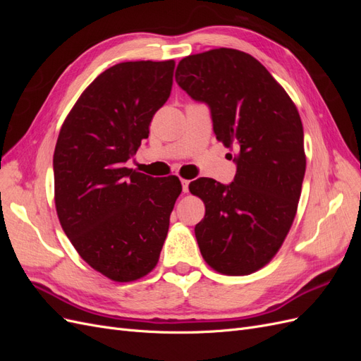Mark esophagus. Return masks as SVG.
<instances>
[{
    "instance_id": "obj_1",
    "label": "esophagus",
    "mask_w": 361,
    "mask_h": 361,
    "mask_svg": "<svg viewBox=\"0 0 361 361\" xmlns=\"http://www.w3.org/2000/svg\"><path fill=\"white\" fill-rule=\"evenodd\" d=\"M180 182H182V191H183V192H188V185H190V180H187V179H180Z\"/></svg>"
}]
</instances>
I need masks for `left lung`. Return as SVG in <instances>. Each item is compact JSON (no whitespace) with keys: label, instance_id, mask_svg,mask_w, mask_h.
<instances>
[{"label":"left lung","instance_id":"obj_1","mask_svg":"<svg viewBox=\"0 0 361 361\" xmlns=\"http://www.w3.org/2000/svg\"><path fill=\"white\" fill-rule=\"evenodd\" d=\"M174 78L209 105L216 138L238 152L231 185L190 183L204 203L194 228L200 253L220 274L248 276L277 255L297 215L305 173L300 113L264 64L238 49L185 57Z\"/></svg>","mask_w":361,"mask_h":361}]
</instances>
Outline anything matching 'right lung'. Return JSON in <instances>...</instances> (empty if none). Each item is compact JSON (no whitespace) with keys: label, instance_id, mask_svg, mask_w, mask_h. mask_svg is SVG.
<instances>
[{"label":"right lung","instance_id":"add662e5","mask_svg":"<svg viewBox=\"0 0 361 361\" xmlns=\"http://www.w3.org/2000/svg\"><path fill=\"white\" fill-rule=\"evenodd\" d=\"M174 60L125 61L87 87L64 118L54 150V200L60 224L94 271L126 283L159 260L178 176L150 178L125 167L167 102Z\"/></svg>","mask_w":361,"mask_h":361}]
</instances>
